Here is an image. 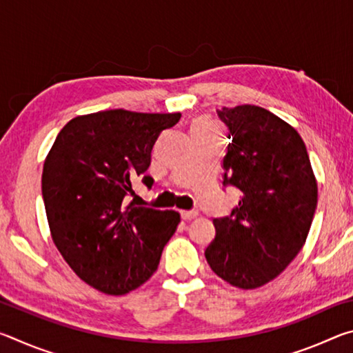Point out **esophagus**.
<instances>
[{"instance_id":"esophagus-1","label":"esophagus","mask_w":353,"mask_h":353,"mask_svg":"<svg viewBox=\"0 0 353 353\" xmlns=\"http://www.w3.org/2000/svg\"><path fill=\"white\" fill-rule=\"evenodd\" d=\"M181 216H182V219H185V221H191V219H194V218H198L199 216V213L196 212V210H191V212H181Z\"/></svg>"}]
</instances>
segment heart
<instances>
[{"label": "heart", "mask_w": 353, "mask_h": 353, "mask_svg": "<svg viewBox=\"0 0 353 353\" xmlns=\"http://www.w3.org/2000/svg\"><path fill=\"white\" fill-rule=\"evenodd\" d=\"M191 132H204V134H212V132H219V126L216 121H213L212 118H199L196 119L193 128H191Z\"/></svg>", "instance_id": "b5f03b06"}]
</instances>
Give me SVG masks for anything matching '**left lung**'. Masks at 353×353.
Returning <instances> with one entry per match:
<instances>
[{
    "label": "left lung",
    "instance_id": "left-lung-1",
    "mask_svg": "<svg viewBox=\"0 0 353 353\" xmlns=\"http://www.w3.org/2000/svg\"><path fill=\"white\" fill-rule=\"evenodd\" d=\"M229 128L224 185L241 191L230 216L213 219L205 249L212 271L241 290L271 282L305 244L318 204V183L297 130L259 105L223 107Z\"/></svg>",
    "mask_w": 353,
    "mask_h": 353
}]
</instances>
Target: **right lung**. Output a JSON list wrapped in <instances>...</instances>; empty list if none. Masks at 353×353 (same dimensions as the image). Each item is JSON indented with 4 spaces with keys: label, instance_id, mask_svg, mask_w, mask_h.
Returning a JSON list of instances; mask_svg holds the SVG:
<instances>
[{
    "label": "right lung",
    "instance_id": "1",
    "mask_svg": "<svg viewBox=\"0 0 353 353\" xmlns=\"http://www.w3.org/2000/svg\"><path fill=\"white\" fill-rule=\"evenodd\" d=\"M179 119V112L88 113L65 124L46 155L41 194L52 241L94 290L121 296L139 288L181 223L174 210L128 204L137 179L152 187V148Z\"/></svg>",
    "mask_w": 353,
    "mask_h": 353
}]
</instances>
